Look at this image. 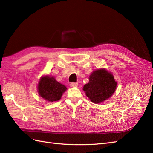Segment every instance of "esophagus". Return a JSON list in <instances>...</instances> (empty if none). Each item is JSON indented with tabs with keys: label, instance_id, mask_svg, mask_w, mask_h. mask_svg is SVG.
<instances>
[{
	"label": "esophagus",
	"instance_id": "esophagus-1",
	"mask_svg": "<svg viewBox=\"0 0 153 153\" xmlns=\"http://www.w3.org/2000/svg\"><path fill=\"white\" fill-rule=\"evenodd\" d=\"M70 86L72 87H76L78 86V83H71Z\"/></svg>",
	"mask_w": 153,
	"mask_h": 153
}]
</instances>
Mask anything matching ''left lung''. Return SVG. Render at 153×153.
<instances>
[{
	"mask_svg": "<svg viewBox=\"0 0 153 153\" xmlns=\"http://www.w3.org/2000/svg\"><path fill=\"white\" fill-rule=\"evenodd\" d=\"M117 82L113 76L105 69L95 70L89 76V82L83 90L92 102L98 104L107 100L114 93Z\"/></svg>",
	"mask_w": 153,
	"mask_h": 153,
	"instance_id": "8db88e82",
	"label": "left lung"
}]
</instances>
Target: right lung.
Here are the masks:
<instances>
[{
	"label": "right lung",
	"instance_id": "right-lung-1",
	"mask_svg": "<svg viewBox=\"0 0 153 153\" xmlns=\"http://www.w3.org/2000/svg\"><path fill=\"white\" fill-rule=\"evenodd\" d=\"M38 87L40 97L51 102L60 100L62 93L67 89L65 85L56 81L54 77L49 76L42 77Z\"/></svg>",
	"mask_w": 153,
	"mask_h": 153
}]
</instances>
